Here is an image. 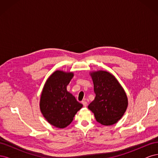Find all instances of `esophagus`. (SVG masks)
<instances>
[{
	"label": "esophagus",
	"mask_w": 158,
	"mask_h": 158,
	"mask_svg": "<svg viewBox=\"0 0 158 158\" xmlns=\"http://www.w3.org/2000/svg\"><path fill=\"white\" fill-rule=\"evenodd\" d=\"M82 103L83 104V106H84V107H85L87 106V102H86L82 101Z\"/></svg>",
	"instance_id": "obj_1"
}]
</instances>
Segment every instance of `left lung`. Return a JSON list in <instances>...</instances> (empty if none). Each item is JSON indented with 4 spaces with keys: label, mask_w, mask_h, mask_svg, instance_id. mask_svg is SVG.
Returning <instances> with one entry per match:
<instances>
[{
    "label": "left lung",
    "mask_w": 158,
    "mask_h": 158,
    "mask_svg": "<svg viewBox=\"0 0 158 158\" xmlns=\"http://www.w3.org/2000/svg\"><path fill=\"white\" fill-rule=\"evenodd\" d=\"M90 76L95 97L88 109L100 124L106 126L114 125L122 118L128 107L125 90L116 78L107 71L92 72Z\"/></svg>",
    "instance_id": "8db88e82"
}]
</instances>
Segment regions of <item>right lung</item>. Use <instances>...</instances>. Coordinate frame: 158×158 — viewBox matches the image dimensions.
<instances>
[{
  "label": "right lung",
  "instance_id": "add662e5",
  "mask_svg": "<svg viewBox=\"0 0 158 158\" xmlns=\"http://www.w3.org/2000/svg\"><path fill=\"white\" fill-rule=\"evenodd\" d=\"M73 76V73L56 70L47 80L42 91L41 112L47 122L56 128L69 126L83 106L66 89Z\"/></svg>",
  "mask_w": 158,
  "mask_h": 158
}]
</instances>
